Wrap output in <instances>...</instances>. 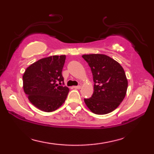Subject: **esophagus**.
I'll list each match as a JSON object with an SVG mask.
<instances>
[{"instance_id": "esophagus-1", "label": "esophagus", "mask_w": 154, "mask_h": 154, "mask_svg": "<svg viewBox=\"0 0 154 154\" xmlns=\"http://www.w3.org/2000/svg\"><path fill=\"white\" fill-rule=\"evenodd\" d=\"M73 88L75 89H81V85H77V86H73Z\"/></svg>"}]
</instances>
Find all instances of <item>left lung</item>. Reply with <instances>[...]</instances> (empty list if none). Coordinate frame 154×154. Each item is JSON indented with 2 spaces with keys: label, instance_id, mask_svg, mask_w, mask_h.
<instances>
[{
  "label": "left lung",
  "instance_id": "8db88e82",
  "mask_svg": "<svg viewBox=\"0 0 154 154\" xmlns=\"http://www.w3.org/2000/svg\"><path fill=\"white\" fill-rule=\"evenodd\" d=\"M93 75L94 92L84 99L92 113L104 115L115 110L125 98L128 80L121 64L110 57L101 54H84Z\"/></svg>",
  "mask_w": 154,
  "mask_h": 154
}]
</instances>
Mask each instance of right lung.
<instances>
[{
	"label": "right lung",
	"instance_id": "right-lung-1",
	"mask_svg": "<svg viewBox=\"0 0 154 154\" xmlns=\"http://www.w3.org/2000/svg\"><path fill=\"white\" fill-rule=\"evenodd\" d=\"M66 56H51L30 65L23 75V88L30 102L45 112L63 104L69 89L64 85L62 69Z\"/></svg>",
	"mask_w": 154,
	"mask_h": 154
}]
</instances>
